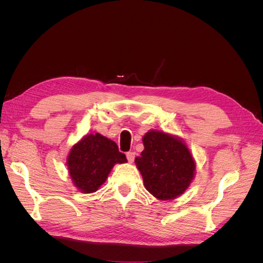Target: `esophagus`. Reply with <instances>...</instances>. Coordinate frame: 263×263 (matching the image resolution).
<instances>
[{"mask_svg": "<svg viewBox=\"0 0 263 263\" xmlns=\"http://www.w3.org/2000/svg\"><path fill=\"white\" fill-rule=\"evenodd\" d=\"M135 155H136V154H135L134 151H129V153H127V154H126L127 160H128V162H129V163H132V162L134 161V159H135Z\"/></svg>", "mask_w": 263, "mask_h": 263, "instance_id": "1", "label": "esophagus"}]
</instances>
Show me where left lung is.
Segmentation results:
<instances>
[{"label":"left lung","instance_id":"8db88e82","mask_svg":"<svg viewBox=\"0 0 263 263\" xmlns=\"http://www.w3.org/2000/svg\"><path fill=\"white\" fill-rule=\"evenodd\" d=\"M144 150L135 163L148 192L159 201L181 196L195 177L196 162L180 137L150 129L142 137Z\"/></svg>","mask_w":263,"mask_h":263}]
</instances>
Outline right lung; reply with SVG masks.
<instances>
[{
	"label": "right lung",
	"instance_id": "1",
	"mask_svg": "<svg viewBox=\"0 0 263 263\" xmlns=\"http://www.w3.org/2000/svg\"><path fill=\"white\" fill-rule=\"evenodd\" d=\"M127 162L113 140L103 135L86 134L70 149L67 169L73 185L81 193L90 194L105 183L116 163Z\"/></svg>",
	"mask_w": 263,
	"mask_h": 263
}]
</instances>
